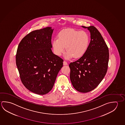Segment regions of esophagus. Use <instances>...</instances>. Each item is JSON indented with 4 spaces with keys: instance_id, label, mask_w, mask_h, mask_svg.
Here are the masks:
<instances>
[{
    "instance_id": "esophagus-1",
    "label": "esophagus",
    "mask_w": 125,
    "mask_h": 125,
    "mask_svg": "<svg viewBox=\"0 0 125 125\" xmlns=\"http://www.w3.org/2000/svg\"><path fill=\"white\" fill-rule=\"evenodd\" d=\"M63 65H68V63L66 62H65V61H63Z\"/></svg>"
}]
</instances>
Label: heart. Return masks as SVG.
I'll return each mask as SVG.
<instances>
[{
	"mask_svg": "<svg viewBox=\"0 0 125 125\" xmlns=\"http://www.w3.org/2000/svg\"><path fill=\"white\" fill-rule=\"evenodd\" d=\"M89 36L84 31L73 29H68L60 32L58 39H55L52 43L54 52L61 56L65 50L67 51L64 57L70 59L82 57L87 50L89 45Z\"/></svg>",
	"mask_w": 125,
	"mask_h": 125,
	"instance_id": "heart-1",
	"label": "heart"
}]
</instances>
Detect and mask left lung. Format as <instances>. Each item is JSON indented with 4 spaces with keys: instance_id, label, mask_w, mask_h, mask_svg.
I'll list each match as a JSON object with an SVG mask.
<instances>
[{
    "instance_id": "8db88e82",
    "label": "left lung",
    "mask_w": 125,
    "mask_h": 125,
    "mask_svg": "<svg viewBox=\"0 0 125 125\" xmlns=\"http://www.w3.org/2000/svg\"><path fill=\"white\" fill-rule=\"evenodd\" d=\"M90 42L85 53L69 64L70 78L75 90L87 93L94 90L105 76L109 61V51L102 35L94 26L86 27Z\"/></svg>"
}]
</instances>
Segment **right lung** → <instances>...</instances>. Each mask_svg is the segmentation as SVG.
Here are the masks:
<instances>
[{
	"label": "right lung",
	"instance_id": "obj_1",
	"mask_svg": "<svg viewBox=\"0 0 125 125\" xmlns=\"http://www.w3.org/2000/svg\"><path fill=\"white\" fill-rule=\"evenodd\" d=\"M52 27L33 31L18 46L16 62L22 83L28 90L44 95L52 89L63 60L51 50Z\"/></svg>",
	"mask_w": 125,
	"mask_h": 125
}]
</instances>
